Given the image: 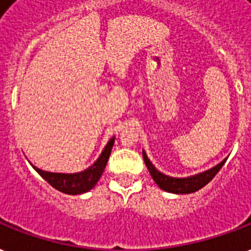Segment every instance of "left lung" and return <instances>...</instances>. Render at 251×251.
<instances>
[{
  "label": "left lung",
  "instance_id": "left-lung-1",
  "mask_svg": "<svg viewBox=\"0 0 251 251\" xmlns=\"http://www.w3.org/2000/svg\"><path fill=\"white\" fill-rule=\"evenodd\" d=\"M143 158L157 186L161 190H164L166 192H172V194H191V192H195L201 187H204L205 184H208L213 179V176H216L219 170L223 168V165L225 164V161H226V158H224L216 166H213V168L208 169L205 172L198 173L195 176L176 178V176H166L164 173H161L160 170H157L156 166L148 158L145 151H143Z\"/></svg>",
  "mask_w": 251,
  "mask_h": 251
}]
</instances>
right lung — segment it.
Listing matches in <instances>:
<instances>
[{"label":"right lung","mask_w":251,"mask_h":251,"mask_svg":"<svg viewBox=\"0 0 251 251\" xmlns=\"http://www.w3.org/2000/svg\"><path fill=\"white\" fill-rule=\"evenodd\" d=\"M114 143H115V136H112L111 139L108 140V143L106 144V147L100 153V156L97 158L94 164L85 169V170H82V172L52 173L42 170V169L36 168L34 165H32V168L56 190H59L64 194H68V195H79V194H83V192H87L89 190H91L97 184V182L102 176V173L104 172L106 165H107Z\"/></svg>","instance_id":"1"}]
</instances>
